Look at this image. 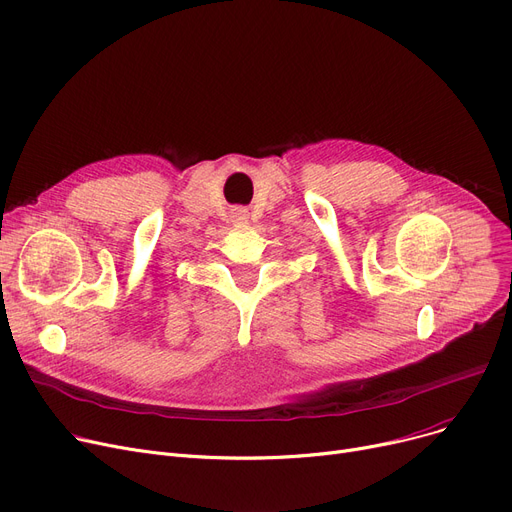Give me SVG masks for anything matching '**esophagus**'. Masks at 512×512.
<instances>
[{
	"label": "esophagus",
	"instance_id": "34e87169",
	"mask_svg": "<svg viewBox=\"0 0 512 512\" xmlns=\"http://www.w3.org/2000/svg\"><path fill=\"white\" fill-rule=\"evenodd\" d=\"M247 218H249V211L245 207H234L232 209V220L234 222H247Z\"/></svg>",
	"mask_w": 512,
	"mask_h": 512
}]
</instances>
